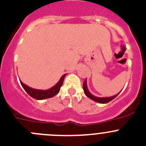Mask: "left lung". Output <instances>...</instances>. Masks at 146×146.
I'll return each mask as SVG.
<instances>
[{
  "label": "left lung",
  "instance_id": "left-lung-1",
  "mask_svg": "<svg viewBox=\"0 0 146 146\" xmlns=\"http://www.w3.org/2000/svg\"><path fill=\"white\" fill-rule=\"evenodd\" d=\"M83 89H84V94L87 96L88 98H90L92 100L95 101L97 102H99V103H102V104H105V103H107V102H109L110 101H111L112 100H113L115 97H117L118 94H119V92L117 94L115 95L112 96V97H108V98H98V97H96V96H94L92 94L89 92V89H88L87 84H86V79L85 80L84 84H83Z\"/></svg>",
  "mask_w": 146,
  "mask_h": 146
}]
</instances>
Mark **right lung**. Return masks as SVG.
Listing matches in <instances>:
<instances>
[{"label":"right lung","instance_id":"obj_1","mask_svg":"<svg viewBox=\"0 0 146 146\" xmlns=\"http://www.w3.org/2000/svg\"><path fill=\"white\" fill-rule=\"evenodd\" d=\"M66 74H64L60 78V81L56 84L54 86L50 88L49 89H46V90H42V89H35L33 88L29 87L26 84H23L22 81H20L21 85L22 87L24 88V89L26 91V92L29 94V95L32 97L35 100H44L47 99V98H50L55 96L57 94H58L60 90V87L62 86V84H63L64 78H65Z\"/></svg>","mask_w":146,"mask_h":146}]
</instances>
